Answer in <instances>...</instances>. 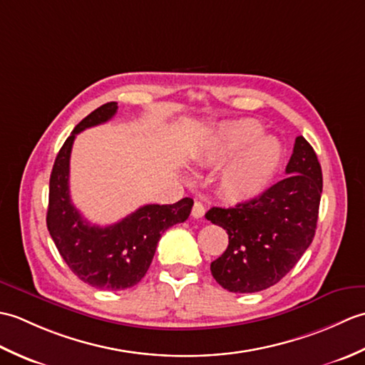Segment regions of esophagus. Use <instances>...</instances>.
<instances>
[{
  "instance_id": "obj_1",
  "label": "esophagus",
  "mask_w": 365,
  "mask_h": 365,
  "mask_svg": "<svg viewBox=\"0 0 365 365\" xmlns=\"http://www.w3.org/2000/svg\"><path fill=\"white\" fill-rule=\"evenodd\" d=\"M191 215L195 216L196 220H199V218H202V216L205 215V207L200 204V202H195V205H192V210H191Z\"/></svg>"
}]
</instances>
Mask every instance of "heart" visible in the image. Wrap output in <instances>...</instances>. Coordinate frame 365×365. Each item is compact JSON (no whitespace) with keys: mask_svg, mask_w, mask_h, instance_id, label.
I'll list each match as a JSON object with an SVG mask.
<instances>
[{"mask_svg":"<svg viewBox=\"0 0 365 365\" xmlns=\"http://www.w3.org/2000/svg\"><path fill=\"white\" fill-rule=\"evenodd\" d=\"M257 120L245 119L226 123L207 139L202 161L226 165L221 187L234 197H247L263 190L281 160V144L271 136H260Z\"/></svg>","mask_w":365,"mask_h":365,"instance_id":"heart-1","label":"heart"}]
</instances>
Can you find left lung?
Here are the masks:
<instances>
[{
  "instance_id": "obj_1",
  "label": "left lung",
  "mask_w": 365,
  "mask_h": 365,
  "mask_svg": "<svg viewBox=\"0 0 365 365\" xmlns=\"http://www.w3.org/2000/svg\"><path fill=\"white\" fill-rule=\"evenodd\" d=\"M289 174L235 207H212L205 218L226 229L229 246L210 269L222 289L254 293L277 284L311 246L323 190L322 166L304 138L294 139Z\"/></svg>"
}]
</instances>
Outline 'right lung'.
I'll use <instances>...</instances> for the list:
<instances>
[{
  "label": "right lung",
  "instance_id": "add662e5",
  "mask_svg": "<svg viewBox=\"0 0 365 365\" xmlns=\"http://www.w3.org/2000/svg\"><path fill=\"white\" fill-rule=\"evenodd\" d=\"M118 113V103H105L86 115L61 147L50 175L46 227L67 267L83 282L100 290H123L136 285L149 269L163 232L188 220L192 199L173 205L149 204L127 218L100 227L83 218L71 200L68 173L75 136L100 125Z\"/></svg>",
  "mask_w": 365,
  "mask_h": 365
}]
</instances>
